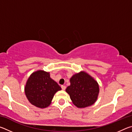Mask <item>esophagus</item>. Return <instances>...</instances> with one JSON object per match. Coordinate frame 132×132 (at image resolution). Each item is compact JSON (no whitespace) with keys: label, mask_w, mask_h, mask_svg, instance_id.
Segmentation results:
<instances>
[{"label":"esophagus","mask_w":132,"mask_h":132,"mask_svg":"<svg viewBox=\"0 0 132 132\" xmlns=\"http://www.w3.org/2000/svg\"><path fill=\"white\" fill-rule=\"evenodd\" d=\"M61 88H62V90H65V89H66V86H63H63H61Z\"/></svg>","instance_id":"obj_1"}]
</instances>
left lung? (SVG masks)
I'll return each instance as SVG.
<instances>
[{
	"mask_svg": "<svg viewBox=\"0 0 132 132\" xmlns=\"http://www.w3.org/2000/svg\"><path fill=\"white\" fill-rule=\"evenodd\" d=\"M70 81V86L66 91L75 105L85 108L94 104L99 93V86L93 77L81 71L73 75Z\"/></svg>",
	"mask_w": 132,
	"mask_h": 132,
	"instance_id": "8db88e82",
	"label": "left lung"
}]
</instances>
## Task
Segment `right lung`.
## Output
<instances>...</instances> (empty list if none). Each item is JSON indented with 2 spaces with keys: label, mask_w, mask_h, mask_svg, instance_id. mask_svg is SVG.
<instances>
[{
  "label": "right lung",
  "mask_w": 132,
  "mask_h": 132,
  "mask_svg": "<svg viewBox=\"0 0 132 132\" xmlns=\"http://www.w3.org/2000/svg\"><path fill=\"white\" fill-rule=\"evenodd\" d=\"M61 90V87L50 77V73L38 70L28 78L25 93L31 104L44 108L50 105L55 94Z\"/></svg>",
  "instance_id": "add662e5"
}]
</instances>
